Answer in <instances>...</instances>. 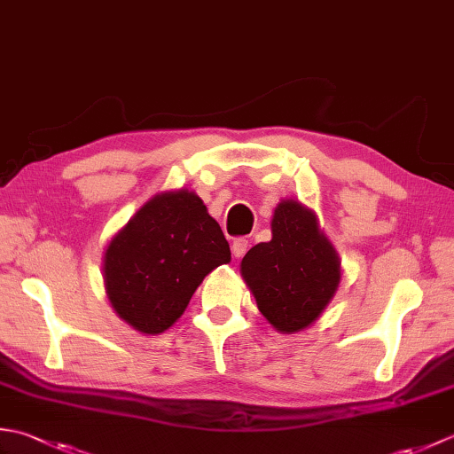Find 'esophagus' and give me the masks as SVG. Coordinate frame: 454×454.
Listing matches in <instances>:
<instances>
[{
	"mask_svg": "<svg viewBox=\"0 0 454 454\" xmlns=\"http://www.w3.org/2000/svg\"><path fill=\"white\" fill-rule=\"evenodd\" d=\"M247 247H249L247 239H244V238H238V239H234V244H232V255H234L236 259L244 257V254L247 252Z\"/></svg>",
	"mask_w": 454,
	"mask_h": 454,
	"instance_id": "34e87169",
	"label": "esophagus"
}]
</instances>
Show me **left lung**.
Segmentation results:
<instances>
[{
	"instance_id": "left-lung-1",
	"label": "left lung",
	"mask_w": 454,
	"mask_h": 454,
	"mask_svg": "<svg viewBox=\"0 0 454 454\" xmlns=\"http://www.w3.org/2000/svg\"><path fill=\"white\" fill-rule=\"evenodd\" d=\"M271 234V242L254 246L239 267L269 324L296 333L333 298L341 281L340 255L317 226L316 212L294 199L277 205Z\"/></svg>"
}]
</instances>
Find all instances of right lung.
Listing matches in <instances>:
<instances>
[{"mask_svg": "<svg viewBox=\"0 0 454 454\" xmlns=\"http://www.w3.org/2000/svg\"><path fill=\"white\" fill-rule=\"evenodd\" d=\"M228 262L226 238L195 192H160L105 249V291L119 317L158 335L179 320L202 278Z\"/></svg>", "mask_w": 454, "mask_h": 454, "instance_id": "obj_1", "label": "right lung"}]
</instances>
